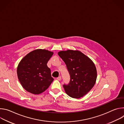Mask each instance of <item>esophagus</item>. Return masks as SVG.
I'll use <instances>...</instances> for the list:
<instances>
[{
    "label": "esophagus",
    "instance_id": "1",
    "mask_svg": "<svg viewBox=\"0 0 124 124\" xmlns=\"http://www.w3.org/2000/svg\"><path fill=\"white\" fill-rule=\"evenodd\" d=\"M57 79L58 80H61V76L58 77V78H57Z\"/></svg>",
    "mask_w": 124,
    "mask_h": 124
}]
</instances>
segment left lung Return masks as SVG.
Masks as SVG:
<instances>
[{
	"label": "left lung",
	"mask_w": 124,
	"mask_h": 124,
	"mask_svg": "<svg viewBox=\"0 0 124 124\" xmlns=\"http://www.w3.org/2000/svg\"><path fill=\"white\" fill-rule=\"evenodd\" d=\"M58 54L66 65L70 76L69 83L63 85L66 93L73 98L82 97L95 84L97 70L95 64L78 50L61 51Z\"/></svg>",
	"instance_id": "left-lung-1"
}]
</instances>
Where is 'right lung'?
I'll use <instances>...</instances> for the list:
<instances>
[{"label":"right lung","mask_w":124,"mask_h":124,"mask_svg":"<svg viewBox=\"0 0 124 124\" xmlns=\"http://www.w3.org/2000/svg\"><path fill=\"white\" fill-rule=\"evenodd\" d=\"M46 49L34 50L27 54L17 68L19 80L24 89L33 94L44 92L54 80L47 63L53 55Z\"/></svg>","instance_id":"1"}]
</instances>
